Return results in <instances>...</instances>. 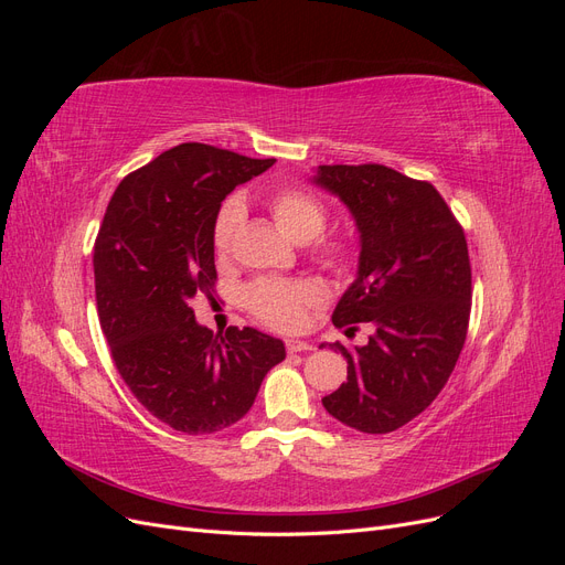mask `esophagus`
I'll list each match as a JSON object with an SVG mask.
<instances>
[{"label":"esophagus","mask_w":565,"mask_h":565,"mask_svg":"<svg viewBox=\"0 0 565 565\" xmlns=\"http://www.w3.org/2000/svg\"><path fill=\"white\" fill-rule=\"evenodd\" d=\"M285 349L287 353H301V351H313V347L309 341H301V339H287L285 341Z\"/></svg>","instance_id":"1"}]
</instances>
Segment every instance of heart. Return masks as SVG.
<instances>
[{
    "instance_id": "b5f03b06",
    "label": "heart",
    "mask_w": 565,
    "mask_h": 565,
    "mask_svg": "<svg viewBox=\"0 0 565 565\" xmlns=\"http://www.w3.org/2000/svg\"><path fill=\"white\" fill-rule=\"evenodd\" d=\"M268 207L278 228L292 237L295 243H309L328 226V210L322 202L301 188H280L268 200ZM243 218V204L228 200L221 207L214 224V249L224 259L233 247V235ZM349 247L344 243H322L318 249L320 262L332 270H344L349 266ZM322 301L320 287L309 280H254L245 289V306L276 330H297L303 322V311Z\"/></svg>"
}]
</instances>
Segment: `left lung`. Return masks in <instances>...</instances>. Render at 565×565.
Instances as JSON below:
<instances>
[{
  "mask_svg": "<svg viewBox=\"0 0 565 565\" xmlns=\"http://www.w3.org/2000/svg\"><path fill=\"white\" fill-rule=\"evenodd\" d=\"M313 183L347 204L361 237L355 280L332 322L374 328L365 347L332 344L347 358L349 377L322 405L355 431H396L436 401L465 347V231L429 181L384 164H320Z\"/></svg>",
  "mask_w": 565,
  "mask_h": 565,
  "instance_id": "1",
  "label": "left lung"
}]
</instances>
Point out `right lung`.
<instances>
[{"label": "right lung", "mask_w": 565, "mask_h": 565, "mask_svg": "<svg viewBox=\"0 0 565 565\" xmlns=\"http://www.w3.org/2000/svg\"><path fill=\"white\" fill-rule=\"evenodd\" d=\"M276 160L181 143L113 193L94 245L96 306L117 372L152 417L183 434L241 422L285 344L254 328L214 337L191 301L212 297L221 202Z\"/></svg>", "instance_id": "1"}]
</instances>
